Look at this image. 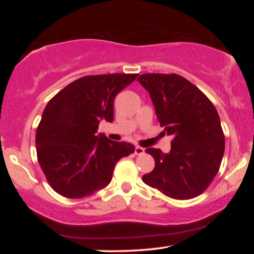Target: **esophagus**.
Listing matches in <instances>:
<instances>
[{
  "label": "esophagus",
  "mask_w": 254,
  "mask_h": 254,
  "mask_svg": "<svg viewBox=\"0 0 254 254\" xmlns=\"http://www.w3.org/2000/svg\"><path fill=\"white\" fill-rule=\"evenodd\" d=\"M134 153L136 154V156H140V154H143V153H144V149L141 148V147H135Z\"/></svg>",
  "instance_id": "esophagus-1"
}]
</instances>
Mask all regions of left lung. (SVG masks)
Segmentation results:
<instances>
[{"instance_id": "obj_1", "label": "left lung", "mask_w": 254, "mask_h": 254, "mask_svg": "<svg viewBox=\"0 0 254 254\" xmlns=\"http://www.w3.org/2000/svg\"><path fill=\"white\" fill-rule=\"evenodd\" d=\"M136 80L149 92L165 133L174 137L168 153L145 150L156 163L142 180L171 198H194L213 182L224 154L217 111L203 92L179 75L143 74Z\"/></svg>"}]
</instances>
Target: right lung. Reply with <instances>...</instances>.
I'll return each instance as SVG.
<instances>
[{"label": "right lung", "mask_w": 254, "mask_h": 254, "mask_svg": "<svg viewBox=\"0 0 254 254\" xmlns=\"http://www.w3.org/2000/svg\"><path fill=\"white\" fill-rule=\"evenodd\" d=\"M137 74L85 76L51 98L36 133L38 161L47 180L67 198H83L111 183L120 159L134 145L97 133L102 120L113 122L114 97Z\"/></svg>", "instance_id": "right-lung-1"}]
</instances>
